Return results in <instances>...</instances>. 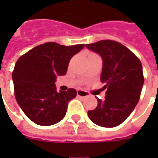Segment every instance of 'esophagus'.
Instances as JSON below:
<instances>
[{"mask_svg": "<svg viewBox=\"0 0 158 158\" xmlns=\"http://www.w3.org/2000/svg\"><path fill=\"white\" fill-rule=\"evenodd\" d=\"M77 96H79V97H82V98H85V97H89V94L87 91H85V90L78 89V90H77Z\"/></svg>", "mask_w": 158, "mask_h": 158, "instance_id": "esophagus-1", "label": "esophagus"}]
</instances>
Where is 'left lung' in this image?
Listing matches in <instances>:
<instances>
[{"mask_svg": "<svg viewBox=\"0 0 158 158\" xmlns=\"http://www.w3.org/2000/svg\"><path fill=\"white\" fill-rule=\"evenodd\" d=\"M85 46L102 58L100 81L107 89L105 99L98 98V106L88 112L89 118L100 127H117L130 115L140 99L144 83L142 63L127 47L113 40Z\"/></svg>", "mask_w": 158, "mask_h": 158, "instance_id": "left-lung-1", "label": "left lung"}]
</instances>
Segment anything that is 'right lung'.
Here are the masks:
<instances>
[{
    "mask_svg": "<svg viewBox=\"0 0 158 158\" xmlns=\"http://www.w3.org/2000/svg\"><path fill=\"white\" fill-rule=\"evenodd\" d=\"M83 44L61 46L48 42L36 46L16 61L12 73L15 97L25 115L36 124L51 126L65 117L76 90H56L58 76H65L71 58Z\"/></svg>",
    "mask_w": 158,
    "mask_h": 158,
    "instance_id": "obj_1",
    "label": "right lung"
}]
</instances>
